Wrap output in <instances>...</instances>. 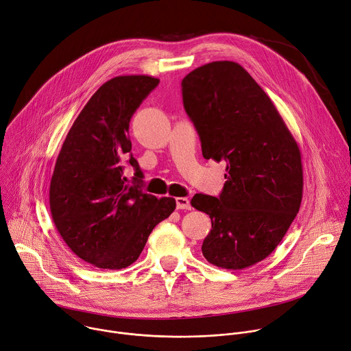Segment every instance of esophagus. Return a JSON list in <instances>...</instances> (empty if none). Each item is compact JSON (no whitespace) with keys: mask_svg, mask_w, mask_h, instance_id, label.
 Instances as JSON below:
<instances>
[{"mask_svg":"<svg viewBox=\"0 0 351 351\" xmlns=\"http://www.w3.org/2000/svg\"><path fill=\"white\" fill-rule=\"evenodd\" d=\"M176 203H177V208H182V210H191L192 208V206H191V203L186 197H177Z\"/></svg>","mask_w":351,"mask_h":351,"instance_id":"34e87169","label":"esophagus"}]
</instances>
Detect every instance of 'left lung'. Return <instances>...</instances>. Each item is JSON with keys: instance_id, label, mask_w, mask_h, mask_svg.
<instances>
[{"instance_id": "left-lung-1", "label": "left lung", "mask_w": 351, "mask_h": 351, "mask_svg": "<svg viewBox=\"0 0 351 351\" xmlns=\"http://www.w3.org/2000/svg\"><path fill=\"white\" fill-rule=\"evenodd\" d=\"M182 102L204 159L226 163L219 195L196 193L191 204L208 215L204 258L243 269L272 253L299 213L303 166L281 114L237 62L217 60L188 73Z\"/></svg>"}]
</instances>
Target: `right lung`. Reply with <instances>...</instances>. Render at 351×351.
<instances>
[{"label":"right lung","mask_w":351,"mask_h":351,"mask_svg":"<svg viewBox=\"0 0 351 351\" xmlns=\"http://www.w3.org/2000/svg\"><path fill=\"white\" fill-rule=\"evenodd\" d=\"M159 79L117 76L102 84L69 130L49 185V208L64 243L82 260L120 269L141 254L149 234L176 208L174 197L141 189L130 120ZM136 173L130 186L123 167Z\"/></svg>","instance_id":"1"}]
</instances>
